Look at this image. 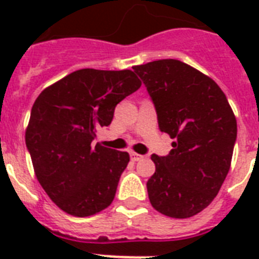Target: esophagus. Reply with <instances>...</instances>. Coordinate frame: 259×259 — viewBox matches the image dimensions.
Segmentation results:
<instances>
[{
	"label": "esophagus",
	"mask_w": 259,
	"mask_h": 259,
	"mask_svg": "<svg viewBox=\"0 0 259 259\" xmlns=\"http://www.w3.org/2000/svg\"><path fill=\"white\" fill-rule=\"evenodd\" d=\"M130 158L133 161H140V160H142V156L138 153H134V152H130Z\"/></svg>",
	"instance_id": "esophagus-1"
}]
</instances>
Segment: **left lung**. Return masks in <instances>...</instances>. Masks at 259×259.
Masks as SVG:
<instances>
[{"label": "left lung", "instance_id": "1", "mask_svg": "<svg viewBox=\"0 0 259 259\" xmlns=\"http://www.w3.org/2000/svg\"><path fill=\"white\" fill-rule=\"evenodd\" d=\"M173 149L152 154L156 172L146 183L154 209L184 219L213 200L230 170L237 119L221 87L193 67L162 59L134 66Z\"/></svg>", "mask_w": 259, "mask_h": 259}]
</instances>
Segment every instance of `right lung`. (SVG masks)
Listing matches in <instances>:
<instances>
[{"instance_id": "1", "label": "right lung", "mask_w": 259, "mask_h": 259, "mask_svg": "<svg viewBox=\"0 0 259 259\" xmlns=\"http://www.w3.org/2000/svg\"><path fill=\"white\" fill-rule=\"evenodd\" d=\"M141 87L133 71L83 68L47 87L34 101L25 144L51 200L84 218L114 200L129 153L91 142L113 121L115 106Z\"/></svg>"}]
</instances>
